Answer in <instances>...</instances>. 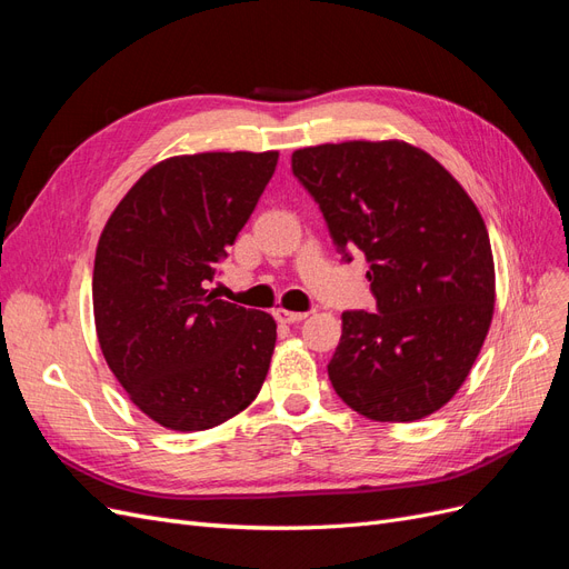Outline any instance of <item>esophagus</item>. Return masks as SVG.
<instances>
[{"label":"esophagus","mask_w":569,"mask_h":569,"mask_svg":"<svg viewBox=\"0 0 569 569\" xmlns=\"http://www.w3.org/2000/svg\"><path fill=\"white\" fill-rule=\"evenodd\" d=\"M308 313H301V311H284V308H278L274 311V318H278V322H287V325H295V322H301Z\"/></svg>","instance_id":"34e87169"}]
</instances>
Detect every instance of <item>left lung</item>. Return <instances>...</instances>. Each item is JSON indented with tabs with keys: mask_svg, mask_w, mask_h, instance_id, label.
<instances>
[{
	"mask_svg": "<svg viewBox=\"0 0 569 569\" xmlns=\"http://www.w3.org/2000/svg\"><path fill=\"white\" fill-rule=\"evenodd\" d=\"M291 170L343 258L360 249L370 263L377 313H341L327 366L339 399L377 422L432 416L470 375L493 316V256L475 201L399 140L297 149Z\"/></svg>",
	"mask_w": 569,
	"mask_h": 569,
	"instance_id": "8db88e82",
	"label": "left lung"
}]
</instances>
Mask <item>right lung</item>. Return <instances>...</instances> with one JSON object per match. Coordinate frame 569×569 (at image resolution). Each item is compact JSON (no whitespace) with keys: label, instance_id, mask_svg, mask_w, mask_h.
Returning <instances> with one entry per match:
<instances>
[{"label":"right lung","instance_id":"add662e5","mask_svg":"<svg viewBox=\"0 0 569 569\" xmlns=\"http://www.w3.org/2000/svg\"><path fill=\"white\" fill-rule=\"evenodd\" d=\"M278 157H170L130 187L99 237L92 303L101 353L130 401L166 429H211L263 387L278 325L218 299L209 282Z\"/></svg>","mask_w":569,"mask_h":569}]
</instances>
